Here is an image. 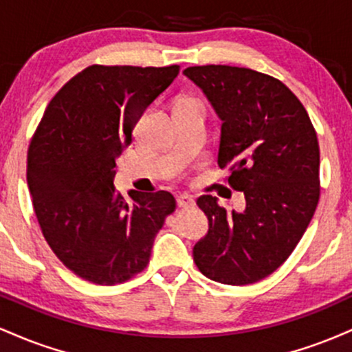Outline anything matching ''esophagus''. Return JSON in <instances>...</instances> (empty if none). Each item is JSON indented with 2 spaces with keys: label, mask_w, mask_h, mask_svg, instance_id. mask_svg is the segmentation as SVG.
<instances>
[{
  "label": "esophagus",
  "mask_w": 352,
  "mask_h": 352,
  "mask_svg": "<svg viewBox=\"0 0 352 352\" xmlns=\"http://www.w3.org/2000/svg\"><path fill=\"white\" fill-rule=\"evenodd\" d=\"M177 205H179L180 208H188V207H193L195 205V201L190 195H179L177 197Z\"/></svg>",
  "instance_id": "34e87169"
}]
</instances>
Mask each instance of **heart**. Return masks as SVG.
I'll use <instances>...</instances> for the list:
<instances>
[{"label": "heart", "instance_id": "heart-1", "mask_svg": "<svg viewBox=\"0 0 352 352\" xmlns=\"http://www.w3.org/2000/svg\"><path fill=\"white\" fill-rule=\"evenodd\" d=\"M182 102H184V100H182Z\"/></svg>", "mask_w": 352, "mask_h": 352}]
</instances>
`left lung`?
Instances as JSON below:
<instances>
[{
	"mask_svg": "<svg viewBox=\"0 0 352 352\" xmlns=\"http://www.w3.org/2000/svg\"><path fill=\"white\" fill-rule=\"evenodd\" d=\"M221 119L218 165L243 192L241 213L197 200L208 233L193 261L210 280L252 285L276 272L296 248L319 201V144L306 109L281 80L248 67H187Z\"/></svg>",
	"mask_w": 352,
	"mask_h": 352,
	"instance_id": "1",
	"label": "left lung"
}]
</instances>
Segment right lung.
<instances>
[{"label": "right lung", "mask_w": 352, "mask_h": 352, "mask_svg": "<svg viewBox=\"0 0 352 352\" xmlns=\"http://www.w3.org/2000/svg\"><path fill=\"white\" fill-rule=\"evenodd\" d=\"M180 66L92 64L47 104L28 148L26 179L47 245L66 268L96 285L144 272L155 235L175 212L172 193L114 188L116 159L148 104Z\"/></svg>", "instance_id": "right-lung-1"}]
</instances>
